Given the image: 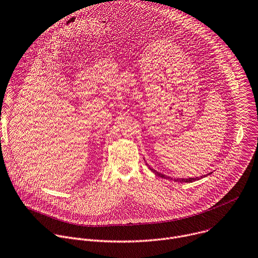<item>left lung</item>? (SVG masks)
Returning <instances> with one entry per match:
<instances>
[{
    "label": "left lung",
    "instance_id": "1",
    "mask_svg": "<svg viewBox=\"0 0 258 258\" xmlns=\"http://www.w3.org/2000/svg\"><path fill=\"white\" fill-rule=\"evenodd\" d=\"M148 166V165H147ZM149 167V166H148ZM149 169L156 174L157 176H159V177H161V178H164V179H170V180H173V178H171V177H167L166 175H164V174H162V173H159V172H157L156 170H153V169H151L150 167H149ZM210 174H212V173H210ZM205 176H208V175H204V176H201V177H196V178H188V179H174V181H176V182H181V183H191V182H194V181H196V180H199V179H201V178H204Z\"/></svg>",
    "mask_w": 258,
    "mask_h": 258
}]
</instances>
